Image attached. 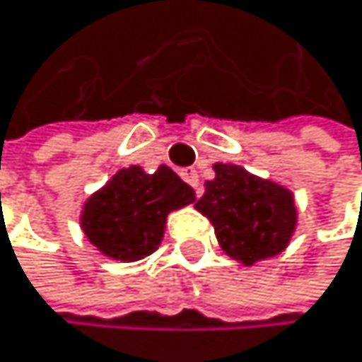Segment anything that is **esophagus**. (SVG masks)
<instances>
[{
  "label": "esophagus",
  "instance_id": "34e87169",
  "mask_svg": "<svg viewBox=\"0 0 362 362\" xmlns=\"http://www.w3.org/2000/svg\"><path fill=\"white\" fill-rule=\"evenodd\" d=\"M180 175H182L185 182H189V185L195 189V195H197V197L202 195V182H199V175H197L195 169H182V173H180Z\"/></svg>",
  "mask_w": 362,
  "mask_h": 362
}]
</instances>
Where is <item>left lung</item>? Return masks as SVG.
Masks as SVG:
<instances>
[{"instance_id": "left-lung-1", "label": "left lung", "mask_w": 362, "mask_h": 362, "mask_svg": "<svg viewBox=\"0 0 362 362\" xmlns=\"http://www.w3.org/2000/svg\"><path fill=\"white\" fill-rule=\"evenodd\" d=\"M213 169L215 180L204 185L195 209L209 217L226 255L246 266L279 255L297 226L292 193L242 167L220 163Z\"/></svg>"}]
</instances>
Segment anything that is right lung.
I'll return each instance as SVG.
<instances>
[{"mask_svg": "<svg viewBox=\"0 0 362 362\" xmlns=\"http://www.w3.org/2000/svg\"><path fill=\"white\" fill-rule=\"evenodd\" d=\"M193 199L195 191L165 165L156 173L120 169L85 202L81 226L103 255L138 262L163 242L167 215Z\"/></svg>", "mask_w": 362, "mask_h": 362, "instance_id": "obj_1", "label": "right lung"}]
</instances>
